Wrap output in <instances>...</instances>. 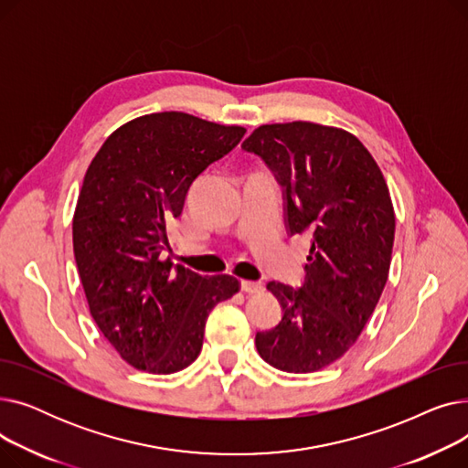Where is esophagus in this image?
I'll return each instance as SVG.
<instances>
[{
    "mask_svg": "<svg viewBox=\"0 0 468 468\" xmlns=\"http://www.w3.org/2000/svg\"><path fill=\"white\" fill-rule=\"evenodd\" d=\"M240 290L247 293H260V292H263V284L254 282V281H240Z\"/></svg>",
    "mask_w": 468,
    "mask_h": 468,
    "instance_id": "1",
    "label": "esophagus"
}]
</instances>
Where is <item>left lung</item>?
<instances>
[{"instance_id":"8db88e82","label":"left lung","mask_w":468,"mask_h":468,"mask_svg":"<svg viewBox=\"0 0 468 468\" xmlns=\"http://www.w3.org/2000/svg\"><path fill=\"white\" fill-rule=\"evenodd\" d=\"M240 147L282 187L288 235H311L303 284L267 282L282 318L256 334L258 353L282 372H316L355 346L381 298L395 242L388 187L370 152L341 129L261 125Z\"/></svg>"}]
</instances>
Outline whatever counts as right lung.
I'll use <instances>...</instances> for the list:
<instances>
[{
	"label": "right lung",
	"mask_w": 468,
	"mask_h": 468,
	"mask_svg": "<svg viewBox=\"0 0 468 468\" xmlns=\"http://www.w3.org/2000/svg\"><path fill=\"white\" fill-rule=\"evenodd\" d=\"M247 133L182 112L142 115L90 161L73 214V254L96 326L138 370L175 374L201 353L208 313L239 292L161 261L166 224L191 184Z\"/></svg>",
	"instance_id": "1"
}]
</instances>
